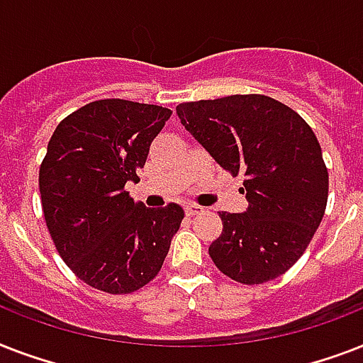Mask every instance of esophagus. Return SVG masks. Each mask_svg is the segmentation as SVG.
<instances>
[{"label":"esophagus","mask_w":363,"mask_h":363,"mask_svg":"<svg viewBox=\"0 0 363 363\" xmlns=\"http://www.w3.org/2000/svg\"><path fill=\"white\" fill-rule=\"evenodd\" d=\"M184 211H186L188 216H196V215H201V213H203V207H199V205H196V203H188L186 207H184Z\"/></svg>","instance_id":"1"}]
</instances>
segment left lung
I'll list each match as a JSON object with an SVG mask.
<instances>
[{"label":"left lung","instance_id":"obj_1","mask_svg":"<svg viewBox=\"0 0 363 363\" xmlns=\"http://www.w3.org/2000/svg\"><path fill=\"white\" fill-rule=\"evenodd\" d=\"M181 124L232 175L245 173L248 209L220 213L209 254L242 284L286 273L309 247L328 203V169L315 131L281 101L228 96L177 105Z\"/></svg>","mask_w":363,"mask_h":363}]
</instances>
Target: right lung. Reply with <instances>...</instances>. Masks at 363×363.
I'll use <instances>...</instances> for the list:
<instances>
[{"label":"right lung","mask_w":363,"mask_h":363,"mask_svg":"<svg viewBox=\"0 0 363 363\" xmlns=\"http://www.w3.org/2000/svg\"><path fill=\"white\" fill-rule=\"evenodd\" d=\"M171 111L99 99L65 116L39 169L43 213L56 250L88 286L130 294L162 269L184 211L148 209L125 192Z\"/></svg>","instance_id":"obj_1"}]
</instances>
